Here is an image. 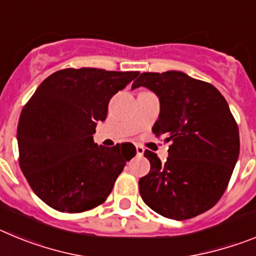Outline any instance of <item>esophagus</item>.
<instances>
[{
	"instance_id": "34e87169",
	"label": "esophagus",
	"mask_w": 256,
	"mask_h": 256,
	"mask_svg": "<svg viewBox=\"0 0 256 256\" xmlns=\"http://www.w3.org/2000/svg\"><path fill=\"white\" fill-rule=\"evenodd\" d=\"M136 151H137V155L142 156L144 152V148L142 146H140V144H136Z\"/></svg>"
}]
</instances>
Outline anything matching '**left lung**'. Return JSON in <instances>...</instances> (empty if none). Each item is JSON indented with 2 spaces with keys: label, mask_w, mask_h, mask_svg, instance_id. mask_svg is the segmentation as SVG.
Instances as JSON below:
<instances>
[{
  "label": "left lung",
  "mask_w": 256,
  "mask_h": 256,
  "mask_svg": "<svg viewBox=\"0 0 256 256\" xmlns=\"http://www.w3.org/2000/svg\"><path fill=\"white\" fill-rule=\"evenodd\" d=\"M146 87L160 101L158 137L170 142L168 159L144 151L151 164L140 180V194L148 208L176 220L212 209L224 194L240 154L238 126L220 92L186 73H142L132 90Z\"/></svg>",
  "instance_id": "obj_1"
}]
</instances>
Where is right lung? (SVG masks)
Returning <instances> with one entry per match:
<instances>
[{"label": "right lung", "instance_id": "obj_1", "mask_svg": "<svg viewBox=\"0 0 256 256\" xmlns=\"http://www.w3.org/2000/svg\"><path fill=\"white\" fill-rule=\"evenodd\" d=\"M138 74L96 68L58 70L22 108L16 133L20 169L52 209L82 212L110 195L136 148L130 142L97 146L92 134L106 119L110 98Z\"/></svg>", "mask_w": 256, "mask_h": 256}]
</instances>
